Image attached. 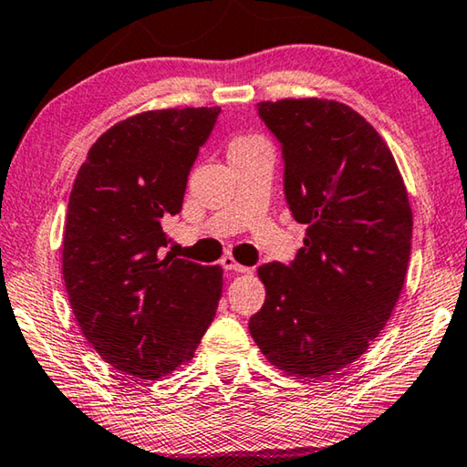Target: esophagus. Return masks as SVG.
<instances>
[{
    "label": "esophagus",
    "mask_w": 467,
    "mask_h": 467,
    "mask_svg": "<svg viewBox=\"0 0 467 467\" xmlns=\"http://www.w3.org/2000/svg\"><path fill=\"white\" fill-rule=\"evenodd\" d=\"M222 268L224 270H233V272H249L251 268H245V265H241L239 262L234 260L233 255H226V257H222Z\"/></svg>",
    "instance_id": "34e87169"
}]
</instances>
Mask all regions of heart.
I'll return each instance as SVG.
<instances>
[{"label":"heart","mask_w":467,"mask_h":467,"mask_svg":"<svg viewBox=\"0 0 467 467\" xmlns=\"http://www.w3.org/2000/svg\"><path fill=\"white\" fill-rule=\"evenodd\" d=\"M262 143H265V139H262L260 135H239L231 140V145H228V155L247 151L251 147L262 145Z\"/></svg>","instance_id":"b5f03b06"}]
</instances>
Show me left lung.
Wrapping results in <instances>:
<instances>
[{
  "mask_svg": "<svg viewBox=\"0 0 467 467\" xmlns=\"http://www.w3.org/2000/svg\"><path fill=\"white\" fill-rule=\"evenodd\" d=\"M257 112L283 145L285 195L307 233L295 262L257 268L265 301L249 332L272 366L317 380L387 327L410 262L411 205L389 145L353 108L303 98Z\"/></svg>",
  "mask_w": 467,
  "mask_h": 467,
  "instance_id": "8db88e82",
  "label": "left lung"
}]
</instances>
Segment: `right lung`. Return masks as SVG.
Segmentation results:
<instances>
[{
    "mask_svg": "<svg viewBox=\"0 0 467 467\" xmlns=\"http://www.w3.org/2000/svg\"><path fill=\"white\" fill-rule=\"evenodd\" d=\"M218 114V106L168 108L120 120L95 140L72 184L66 293L93 349L130 379L187 364L216 316L220 265L160 257V247Z\"/></svg>",
    "mask_w": 467,
    "mask_h": 467,
    "instance_id": "1",
    "label": "right lung"
}]
</instances>
